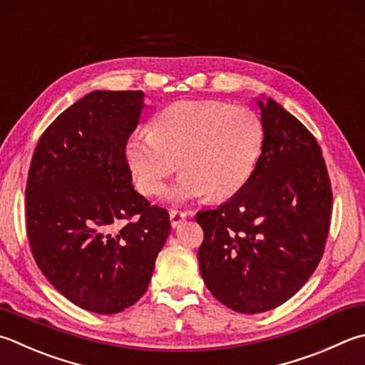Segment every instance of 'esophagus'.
<instances>
[{
    "label": "esophagus",
    "mask_w": 365,
    "mask_h": 365,
    "mask_svg": "<svg viewBox=\"0 0 365 365\" xmlns=\"http://www.w3.org/2000/svg\"><path fill=\"white\" fill-rule=\"evenodd\" d=\"M187 217V212L180 211V210H171L170 211V221H171V227H178L184 219Z\"/></svg>",
    "instance_id": "obj_1"
}]
</instances>
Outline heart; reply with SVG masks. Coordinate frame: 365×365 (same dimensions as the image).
Returning a JSON list of instances; mask_svg holds the SVG:
<instances>
[{"mask_svg":"<svg viewBox=\"0 0 365 365\" xmlns=\"http://www.w3.org/2000/svg\"><path fill=\"white\" fill-rule=\"evenodd\" d=\"M262 144V123L250 108L182 100L162 109L150 132L128 136L123 157L144 195H159L180 160L184 170L167 192L170 202L208 194L222 200L251 180Z\"/></svg>","mask_w":365,"mask_h":365,"instance_id":"b5f03b06","label":"heart"}]
</instances>
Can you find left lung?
I'll list each match as a JSON object with an SVG mask.
<instances>
[{"mask_svg": "<svg viewBox=\"0 0 365 365\" xmlns=\"http://www.w3.org/2000/svg\"><path fill=\"white\" fill-rule=\"evenodd\" d=\"M262 153L251 180L216 210L195 216L205 238L198 265L206 287L233 312L284 304L322 257L332 189L318 141L272 98H257Z\"/></svg>", "mask_w": 365, "mask_h": 365, "instance_id": "1", "label": "left lung"}]
</instances>
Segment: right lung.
Here are the masks:
<instances>
[{
	"instance_id": "obj_1",
	"label": "right lung",
	"mask_w": 365,
	"mask_h": 365,
	"mask_svg": "<svg viewBox=\"0 0 365 365\" xmlns=\"http://www.w3.org/2000/svg\"><path fill=\"white\" fill-rule=\"evenodd\" d=\"M141 91H93L38 141L26 182V233L41 272L74 305L114 314L148 291L170 216L132 185L123 146Z\"/></svg>"
}]
</instances>
